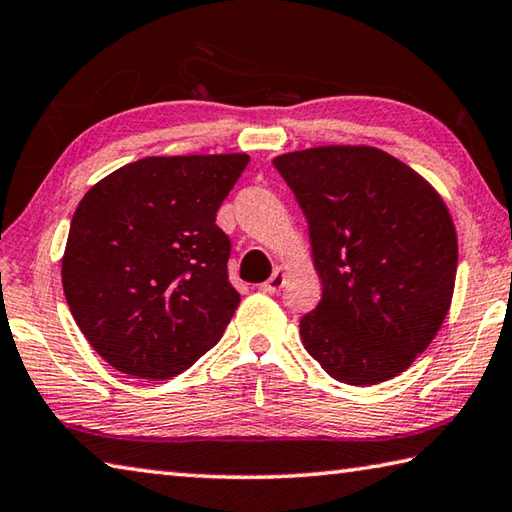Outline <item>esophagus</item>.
Returning <instances> with one entry per match:
<instances>
[{
  "label": "esophagus",
  "instance_id": "esophagus-1",
  "mask_svg": "<svg viewBox=\"0 0 512 512\" xmlns=\"http://www.w3.org/2000/svg\"><path fill=\"white\" fill-rule=\"evenodd\" d=\"M284 280H287V273H284V268H275L273 275L268 277V280H266L264 284H259V291L271 293V296H275V293L282 291Z\"/></svg>",
  "mask_w": 512,
  "mask_h": 512
}]
</instances>
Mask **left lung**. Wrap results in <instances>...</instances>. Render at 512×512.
<instances>
[{
    "mask_svg": "<svg viewBox=\"0 0 512 512\" xmlns=\"http://www.w3.org/2000/svg\"><path fill=\"white\" fill-rule=\"evenodd\" d=\"M273 164L305 212L323 282L300 320L307 352L350 386L397 377L452 305L458 241L445 201L375 146H316Z\"/></svg>",
    "mask_w": 512,
    "mask_h": 512,
    "instance_id": "1",
    "label": "left lung"
}]
</instances>
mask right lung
<instances>
[{"label": "right lung", "mask_w": 512, "mask_h": 512, "mask_svg": "<svg viewBox=\"0 0 512 512\" xmlns=\"http://www.w3.org/2000/svg\"><path fill=\"white\" fill-rule=\"evenodd\" d=\"M246 153L162 155L99 180L76 207L63 291L112 368L171 379L212 350L239 305L216 225Z\"/></svg>", "instance_id": "right-lung-1"}]
</instances>
